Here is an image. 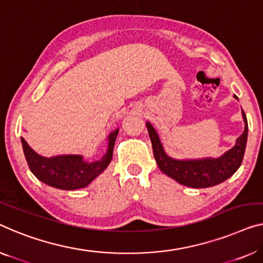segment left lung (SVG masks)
<instances>
[{"label": "left lung", "instance_id": "obj_1", "mask_svg": "<svg viewBox=\"0 0 263 263\" xmlns=\"http://www.w3.org/2000/svg\"><path fill=\"white\" fill-rule=\"evenodd\" d=\"M234 98L237 99L236 96H234ZM242 117L245 121V131L236 139L234 147L218 158L203 159L171 158L164 151L162 142L155 127L147 121L146 127L152 143V148H154L155 159L159 169L183 185L196 187V189L214 186L224 182L237 171L243 160L247 138H248V121L243 111H242Z\"/></svg>", "mask_w": 263, "mask_h": 263}]
</instances>
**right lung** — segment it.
I'll return each mask as SVG.
<instances>
[{
    "label": "right lung",
    "instance_id": "add662e5",
    "mask_svg": "<svg viewBox=\"0 0 263 263\" xmlns=\"http://www.w3.org/2000/svg\"><path fill=\"white\" fill-rule=\"evenodd\" d=\"M119 130L108 135L107 151L101 159L88 162L79 155H64L47 158L36 154L25 139L21 138L23 152L30 171L39 181L61 190H77L87 186L111 163Z\"/></svg>",
    "mask_w": 263,
    "mask_h": 263
}]
</instances>
